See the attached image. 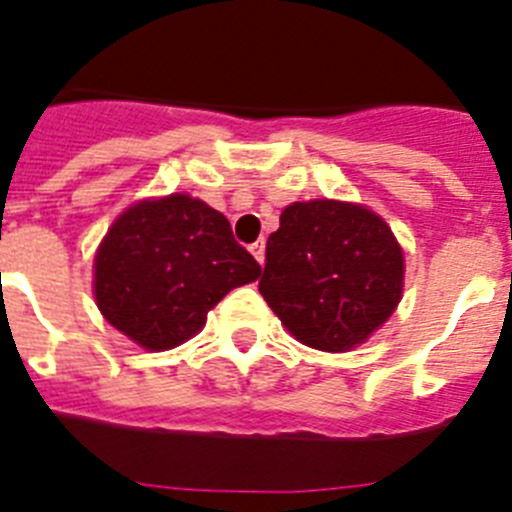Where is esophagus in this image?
Returning a JSON list of instances; mask_svg holds the SVG:
<instances>
[{"label":"esophagus","instance_id":"1","mask_svg":"<svg viewBox=\"0 0 512 512\" xmlns=\"http://www.w3.org/2000/svg\"><path fill=\"white\" fill-rule=\"evenodd\" d=\"M251 253H253V259L259 261V264H264V259H266V243H264V238H259V241L253 243Z\"/></svg>","mask_w":512,"mask_h":512}]
</instances>
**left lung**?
Returning <instances> with one entry per match:
<instances>
[{
  "mask_svg": "<svg viewBox=\"0 0 512 512\" xmlns=\"http://www.w3.org/2000/svg\"><path fill=\"white\" fill-rule=\"evenodd\" d=\"M402 277V248L377 212L310 200L284 207L266 241L259 292L297 341L338 354L387 323Z\"/></svg>",
  "mask_w": 512,
  "mask_h": 512,
  "instance_id": "8db88e82",
  "label": "left lung"
}]
</instances>
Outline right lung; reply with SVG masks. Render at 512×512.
Instances as JSON below:
<instances>
[{
  "instance_id": "right-lung-1",
  "label": "right lung",
  "mask_w": 512,
  "mask_h": 512,
  "mask_svg": "<svg viewBox=\"0 0 512 512\" xmlns=\"http://www.w3.org/2000/svg\"><path fill=\"white\" fill-rule=\"evenodd\" d=\"M259 274L223 212L169 194L135 202L107 230L94 256V300L130 341L166 351L200 333L207 312Z\"/></svg>"
}]
</instances>
